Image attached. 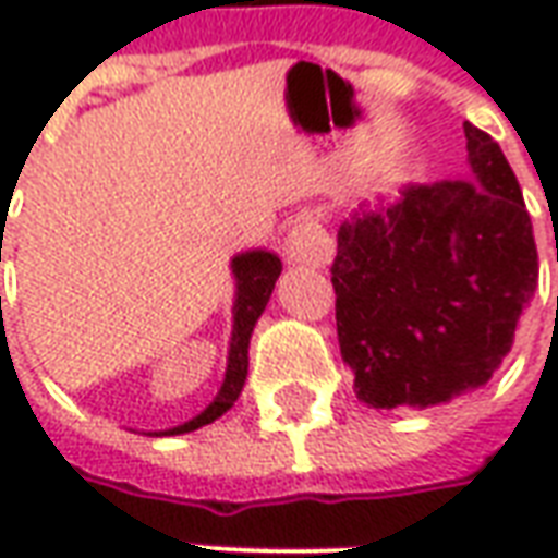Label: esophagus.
Listing matches in <instances>:
<instances>
[{
  "label": "esophagus",
  "mask_w": 558,
  "mask_h": 558,
  "mask_svg": "<svg viewBox=\"0 0 558 558\" xmlns=\"http://www.w3.org/2000/svg\"><path fill=\"white\" fill-rule=\"evenodd\" d=\"M287 259L290 263H307V266H326L335 256V242L328 239L323 223L311 215L295 218V223L287 232Z\"/></svg>",
  "instance_id": "obj_1"
}]
</instances>
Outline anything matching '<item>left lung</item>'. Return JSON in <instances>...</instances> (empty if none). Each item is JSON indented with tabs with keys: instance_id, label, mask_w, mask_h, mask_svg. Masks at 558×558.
I'll return each instance as SVG.
<instances>
[{
	"instance_id": "left-lung-1",
	"label": "left lung",
	"mask_w": 558,
	"mask_h": 558,
	"mask_svg": "<svg viewBox=\"0 0 558 558\" xmlns=\"http://www.w3.org/2000/svg\"><path fill=\"white\" fill-rule=\"evenodd\" d=\"M463 131L472 179L407 184L395 206L338 230L340 355L376 410H424L484 386L538 287L514 170L490 134Z\"/></svg>"
}]
</instances>
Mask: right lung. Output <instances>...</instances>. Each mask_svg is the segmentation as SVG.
Here are the masks:
<instances>
[{
    "label": "right lung",
    "mask_w": 558,
    "mask_h": 558,
    "mask_svg": "<svg viewBox=\"0 0 558 558\" xmlns=\"http://www.w3.org/2000/svg\"><path fill=\"white\" fill-rule=\"evenodd\" d=\"M280 259L271 251H247L232 259V275H235V304H232V340H230V362H227V376L220 386L218 398L208 403L206 410L199 412L196 418L184 421L172 430H163L167 436L175 433H191L196 427H206L215 418H220L223 412L230 410L232 403L239 400L247 379V347H251V335L259 314L266 311L275 280L280 275Z\"/></svg>",
    "instance_id": "right-lung-1"
}]
</instances>
